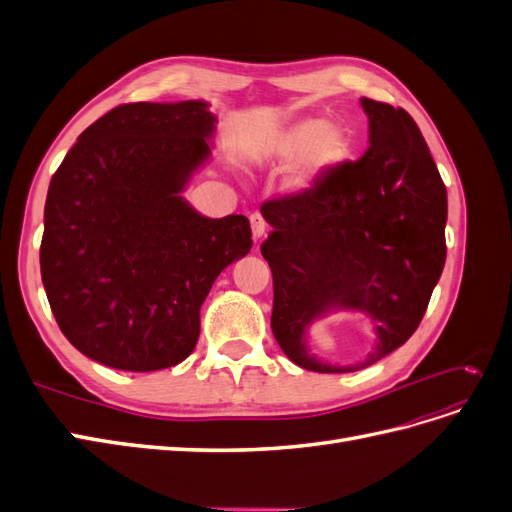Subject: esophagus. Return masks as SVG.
Wrapping results in <instances>:
<instances>
[{
  "mask_svg": "<svg viewBox=\"0 0 512 512\" xmlns=\"http://www.w3.org/2000/svg\"><path fill=\"white\" fill-rule=\"evenodd\" d=\"M250 224H252V235H254L256 241L265 237V232H267V220L262 218L260 213H252V215H250Z\"/></svg>",
  "mask_w": 512,
  "mask_h": 512,
  "instance_id": "esophagus-1",
  "label": "esophagus"
}]
</instances>
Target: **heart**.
<instances>
[{"instance_id":"heart-1","label":"heart","mask_w":512,"mask_h":512,"mask_svg":"<svg viewBox=\"0 0 512 512\" xmlns=\"http://www.w3.org/2000/svg\"><path fill=\"white\" fill-rule=\"evenodd\" d=\"M275 153L288 162L299 160L307 153L297 177H294V183L303 185L322 168H329L346 156L348 136L335 126L327 128L322 119H305L280 136V141L275 143Z\"/></svg>"}]
</instances>
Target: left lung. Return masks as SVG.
Here are the masks:
<instances>
[{
	"label": "left lung",
	"mask_w": 512,
	"mask_h": 512,
	"mask_svg": "<svg viewBox=\"0 0 512 512\" xmlns=\"http://www.w3.org/2000/svg\"><path fill=\"white\" fill-rule=\"evenodd\" d=\"M361 104L369 117L363 156L260 207L273 226L260 245L273 273V335L292 363L318 374L365 369L404 346L446 260V188L421 130L404 108ZM329 308L375 320L379 344L363 364L337 368L306 354L304 329Z\"/></svg>",
	"instance_id": "obj_1"
}]
</instances>
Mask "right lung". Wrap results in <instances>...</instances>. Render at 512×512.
<instances>
[{
	"label": "right lung",
	"instance_id": "obj_1",
	"mask_svg": "<svg viewBox=\"0 0 512 512\" xmlns=\"http://www.w3.org/2000/svg\"><path fill=\"white\" fill-rule=\"evenodd\" d=\"M213 121L200 100L119 104L55 170L40 273L61 333L89 359L126 371L188 359L215 277L250 252L245 215L211 220L179 196L209 158Z\"/></svg>",
	"mask_w": 512,
	"mask_h": 512
}]
</instances>
